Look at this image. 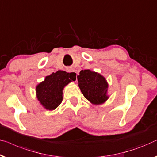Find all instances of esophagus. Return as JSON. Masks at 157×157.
<instances>
[{
    "mask_svg": "<svg viewBox=\"0 0 157 157\" xmlns=\"http://www.w3.org/2000/svg\"><path fill=\"white\" fill-rule=\"evenodd\" d=\"M67 71L69 72V73H71V76L73 77V78H76L77 73L74 71V69H72V68H69V69H67Z\"/></svg>",
    "mask_w": 157,
    "mask_h": 157,
    "instance_id": "34e87169",
    "label": "esophagus"
}]
</instances>
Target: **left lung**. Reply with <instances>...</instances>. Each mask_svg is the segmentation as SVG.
<instances>
[{"label": "left lung", "instance_id": "left-lung-1", "mask_svg": "<svg viewBox=\"0 0 157 157\" xmlns=\"http://www.w3.org/2000/svg\"><path fill=\"white\" fill-rule=\"evenodd\" d=\"M77 79L81 91L93 105H101L109 98L108 83L103 75L90 69L81 70Z\"/></svg>", "mask_w": 157, "mask_h": 157}]
</instances>
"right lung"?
Returning <instances> with one entry per match:
<instances>
[{
	"label": "right lung",
	"mask_w": 157,
	"mask_h": 157,
	"mask_svg": "<svg viewBox=\"0 0 157 157\" xmlns=\"http://www.w3.org/2000/svg\"><path fill=\"white\" fill-rule=\"evenodd\" d=\"M75 80L71 74L62 70L47 76L36 86V96L40 103L47 110H55L63 100V88Z\"/></svg>",
	"instance_id": "obj_1"
}]
</instances>
